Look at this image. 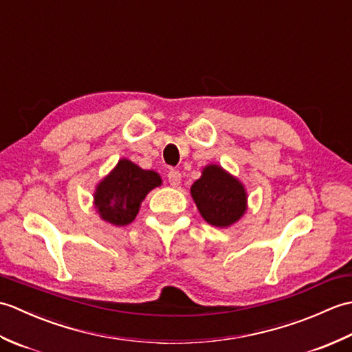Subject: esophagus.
Segmentation results:
<instances>
[{
  "label": "esophagus",
  "instance_id": "obj_1",
  "mask_svg": "<svg viewBox=\"0 0 352 352\" xmlns=\"http://www.w3.org/2000/svg\"><path fill=\"white\" fill-rule=\"evenodd\" d=\"M168 182L172 186V188H177V186H180L182 183V174L180 170H175V169H170L168 172Z\"/></svg>",
  "mask_w": 352,
  "mask_h": 352
}]
</instances>
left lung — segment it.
Listing matches in <instances>:
<instances>
[{"mask_svg": "<svg viewBox=\"0 0 352 352\" xmlns=\"http://www.w3.org/2000/svg\"><path fill=\"white\" fill-rule=\"evenodd\" d=\"M190 195L207 223L228 228L246 213L248 193L243 183L219 164L210 163L192 184Z\"/></svg>", "mask_w": 352, "mask_h": 352, "instance_id": "left-lung-1", "label": "left lung"}]
</instances>
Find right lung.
<instances>
[{
  "label": "right lung",
  "mask_w": 352,
  "mask_h": 352,
  "mask_svg": "<svg viewBox=\"0 0 352 352\" xmlns=\"http://www.w3.org/2000/svg\"><path fill=\"white\" fill-rule=\"evenodd\" d=\"M162 186V177L151 169H142L129 159H121L94 192V207L102 221L124 227L134 221L142 201Z\"/></svg>",
  "instance_id": "obj_1"
}]
</instances>
